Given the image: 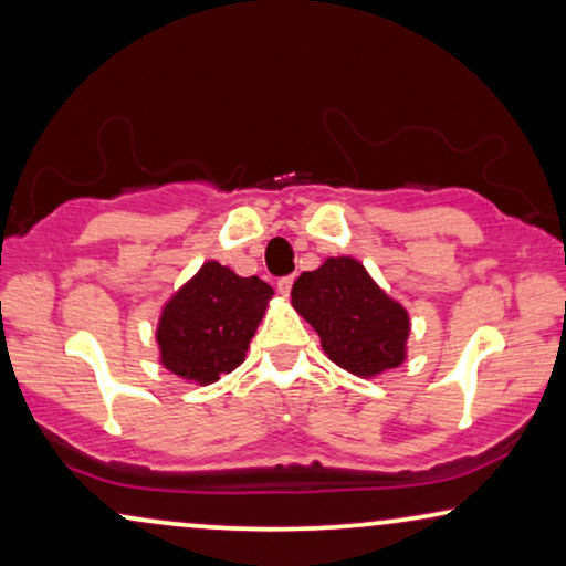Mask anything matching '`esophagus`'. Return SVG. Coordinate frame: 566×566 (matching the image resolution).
<instances>
[{
    "mask_svg": "<svg viewBox=\"0 0 566 566\" xmlns=\"http://www.w3.org/2000/svg\"><path fill=\"white\" fill-rule=\"evenodd\" d=\"M292 284H295V276H282V279H279V282H276V290L282 292V295H290Z\"/></svg>",
    "mask_w": 566,
    "mask_h": 566,
    "instance_id": "obj_1",
    "label": "esophagus"
}]
</instances>
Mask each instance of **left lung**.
I'll return each instance as SVG.
<instances>
[{
  "instance_id": "obj_1",
  "label": "left lung",
  "mask_w": 566,
  "mask_h": 566,
  "mask_svg": "<svg viewBox=\"0 0 566 566\" xmlns=\"http://www.w3.org/2000/svg\"><path fill=\"white\" fill-rule=\"evenodd\" d=\"M292 305L316 328L324 353L349 374L368 378L405 360L407 311L355 259H326L321 269L303 271Z\"/></svg>"
}]
</instances>
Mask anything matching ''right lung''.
I'll list each match as a JSON object with an SVG mask.
<instances>
[{"instance_id": "obj_1", "label": "right lung", "mask_w": 566, "mask_h": 566, "mask_svg": "<svg viewBox=\"0 0 566 566\" xmlns=\"http://www.w3.org/2000/svg\"><path fill=\"white\" fill-rule=\"evenodd\" d=\"M274 290L209 261L169 300L159 321L161 363L196 384H213L245 360Z\"/></svg>"}]
</instances>
